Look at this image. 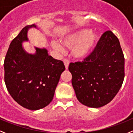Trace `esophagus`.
<instances>
[{
    "label": "esophagus",
    "mask_w": 133,
    "mask_h": 133,
    "mask_svg": "<svg viewBox=\"0 0 133 133\" xmlns=\"http://www.w3.org/2000/svg\"><path fill=\"white\" fill-rule=\"evenodd\" d=\"M63 63H64V65H65V69L68 70V67H69V63H70V62H69L68 59H64L63 60Z\"/></svg>",
    "instance_id": "esophagus-1"
}]
</instances>
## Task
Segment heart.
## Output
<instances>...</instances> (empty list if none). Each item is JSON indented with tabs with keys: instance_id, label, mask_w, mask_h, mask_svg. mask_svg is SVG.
<instances>
[{
	"instance_id": "1",
	"label": "heart",
	"mask_w": 133,
	"mask_h": 133,
	"mask_svg": "<svg viewBox=\"0 0 133 133\" xmlns=\"http://www.w3.org/2000/svg\"><path fill=\"white\" fill-rule=\"evenodd\" d=\"M99 35L89 29H82L62 39V44L71 48V54L76 59H83L92 52L96 45ZM51 45L55 50L63 51V45L59 41L53 40Z\"/></svg>"
}]
</instances>
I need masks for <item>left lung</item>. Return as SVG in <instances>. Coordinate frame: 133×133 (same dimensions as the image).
<instances>
[{
  "mask_svg": "<svg viewBox=\"0 0 133 133\" xmlns=\"http://www.w3.org/2000/svg\"><path fill=\"white\" fill-rule=\"evenodd\" d=\"M68 69L79 102L90 108L107 104L118 92L124 78V58L119 40L107 31L84 62L71 63Z\"/></svg>",
  "mask_w": 133,
  "mask_h": 133,
  "instance_id": "left-lung-1",
  "label": "left lung"
}]
</instances>
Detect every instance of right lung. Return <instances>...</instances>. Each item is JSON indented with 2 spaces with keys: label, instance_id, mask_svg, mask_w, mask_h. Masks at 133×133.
<instances>
[{
  "label": "right lung",
  "instance_id": "add662e5",
  "mask_svg": "<svg viewBox=\"0 0 133 133\" xmlns=\"http://www.w3.org/2000/svg\"><path fill=\"white\" fill-rule=\"evenodd\" d=\"M33 27L37 26H25L9 45L4 62V82L18 104L37 110L52 101L65 65L49 55L45 48L35 47L33 54L25 50L23 43L29 41L27 33Z\"/></svg>",
  "mask_w": 133,
  "mask_h": 133
}]
</instances>
